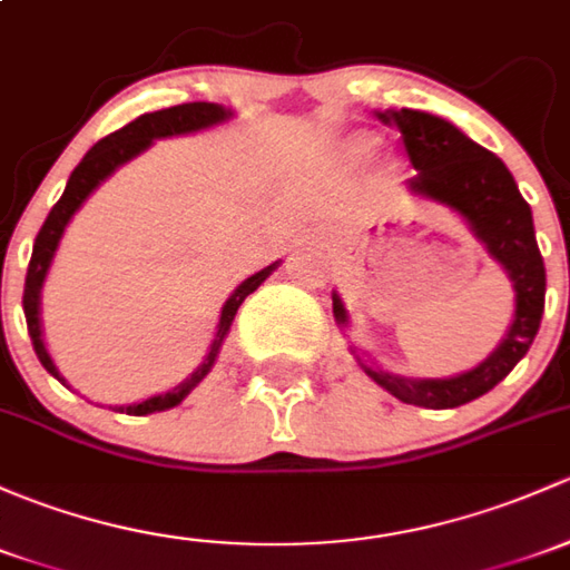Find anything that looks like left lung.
Listing matches in <instances>:
<instances>
[{
	"instance_id": "1",
	"label": "left lung",
	"mask_w": 570,
	"mask_h": 570,
	"mask_svg": "<svg viewBox=\"0 0 570 570\" xmlns=\"http://www.w3.org/2000/svg\"><path fill=\"white\" fill-rule=\"evenodd\" d=\"M376 117L391 128H399L410 164L415 166V177L406 183V188L421 199H431L459 213L470 224L472 235L500 262L517 292V308H513L505 338L487 361L464 374L448 376V380H410V376L365 365L357 357L365 374L404 404L453 410V406L481 399L497 382L505 380L513 365L527 355L541 327L547 267L535 243L532 209L519 194V185L508 166L487 147L461 134L448 119L415 109H387L376 111ZM333 316L341 327L350 322L344 303L335 292Z\"/></svg>"
}]
</instances>
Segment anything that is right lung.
I'll list each match as a JSON object with an SVG mask.
<instances>
[{
	"label": "right lung",
	"instance_id": "obj_1",
	"mask_svg": "<svg viewBox=\"0 0 570 570\" xmlns=\"http://www.w3.org/2000/svg\"><path fill=\"white\" fill-rule=\"evenodd\" d=\"M229 117H232V109H224L220 104H205V100L171 106V109H160L153 114H141V117H136L134 122H128L125 128L114 130V134L106 136V139H100L98 144H95V147L83 155L81 164L73 169L68 185H65V194L59 196L57 205L51 207L46 224L40 226L38 237H35L32 259H29L27 281H23V316H27L29 338H32L35 352H38V361L43 363V368L48 371V374L57 376L62 385H68V382H65V376L59 374V368L53 365L51 355H48L46 341H43V327H40V289H43L48 267H51L53 254H57V248H59V239H62V235H65V226L70 224V218L76 215V209L87 202V196L92 194V190L98 188L106 177H111L119 166L128 164V160H134L136 155H141L155 139L196 134V130H205V128H213V125L226 122ZM278 265L281 262H273L269 267L259 269V273H254L250 278H245L243 284L232 292V297L224 303V308H220L218 331H215L213 344H209L205 363H202L194 374L185 376V380L179 382L177 387H171V391L153 395V399L139 401V404L117 406V412H125V415H149V412H164V410H171V406H177L185 395H188L202 380H205V376L209 374V368L215 365V357H218L220 344H224L226 333H229L237 308L243 305L245 297H248L250 292L259 289L262 281H265Z\"/></svg>",
	"mask_w": 570,
	"mask_h": 570
}]
</instances>
